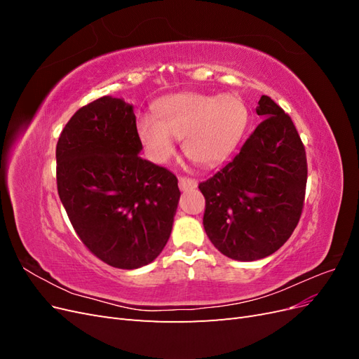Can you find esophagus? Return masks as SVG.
Returning <instances> with one entry per match:
<instances>
[{"instance_id":"esophagus-1","label":"esophagus","mask_w":359,"mask_h":359,"mask_svg":"<svg viewBox=\"0 0 359 359\" xmlns=\"http://www.w3.org/2000/svg\"><path fill=\"white\" fill-rule=\"evenodd\" d=\"M178 184H180V189L184 190V191L198 187V181L193 180V178H187V177H180Z\"/></svg>"}]
</instances>
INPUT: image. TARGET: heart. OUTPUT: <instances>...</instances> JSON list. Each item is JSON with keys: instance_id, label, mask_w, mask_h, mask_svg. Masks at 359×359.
Returning a JSON list of instances; mask_svg holds the SVG:
<instances>
[{"instance_id": "1", "label": "heart", "mask_w": 359, "mask_h": 359, "mask_svg": "<svg viewBox=\"0 0 359 359\" xmlns=\"http://www.w3.org/2000/svg\"><path fill=\"white\" fill-rule=\"evenodd\" d=\"M156 117L142 115L137 119L139 137L156 161H168L175 151L173 137H182L189 158L202 166H214L229 156L240 140L247 109L232 94L181 93L163 99L156 107Z\"/></svg>"}]
</instances>
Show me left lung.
Here are the masks:
<instances>
[{"mask_svg":"<svg viewBox=\"0 0 359 359\" xmlns=\"http://www.w3.org/2000/svg\"><path fill=\"white\" fill-rule=\"evenodd\" d=\"M262 118L231 163L199 184L203 227L235 260L264 259L283 245L301 219L307 186L306 148L285 111L268 95Z\"/></svg>","mask_w":359,"mask_h":359,"instance_id":"obj_1","label":"left lung"}]
</instances>
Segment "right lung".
Masks as SVG:
<instances>
[{"label":"right lung","instance_id":"add662e5","mask_svg":"<svg viewBox=\"0 0 359 359\" xmlns=\"http://www.w3.org/2000/svg\"><path fill=\"white\" fill-rule=\"evenodd\" d=\"M133 106L104 95L82 106L57 144V189L76 235L114 268L148 265L165 248L180 189L139 157Z\"/></svg>","mask_w":359,"mask_h":359}]
</instances>
